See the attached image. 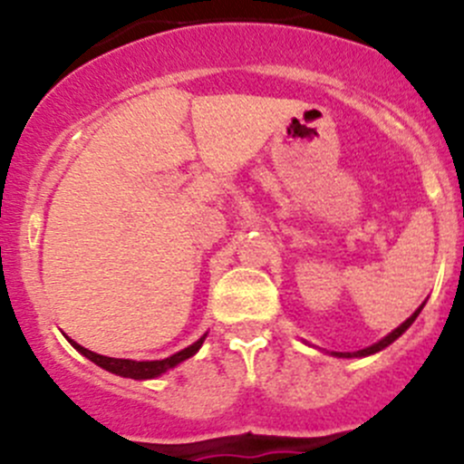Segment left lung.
I'll list each match as a JSON object with an SVG mask.
<instances>
[{"label":"left lung","mask_w":464,"mask_h":464,"mask_svg":"<svg viewBox=\"0 0 464 464\" xmlns=\"http://www.w3.org/2000/svg\"><path fill=\"white\" fill-rule=\"evenodd\" d=\"M422 307H424V303H422V305L418 307V310L413 312V314L409 316V319H406L404 323H401L400 327H395V330H392L391 334H386V336H383L382 341H377V343L368 345V348H363V350H357V353H330V354H332V357H341V359H354V357H368V354H375V353H379V350L388 348V345H391L392 341L400 339V336L404 334V332L409 330L411 325H413V321L418 319V314H420V312H422Z\"/></svg>","instance_id":"left-lung-1"}]
</instances>
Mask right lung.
<instances>
[{
	"mask_svg": "<svg viewBox=\"0 0 464 464\" xmlns=\"http://www.w3.org/2000/svg\"><path fill=\"white\" fill-rule=\"evenodd\" d=\"M204 339H206V334L202 336V339L195 341L193 345H188V348L179 350V353H175L172 357H168V359H157V362H132V359L105 357V354H98V353H92V350L82 348V345H78L76 341H72V339H69V343H72L73 348L82 354V357H87L89 362H93L96 366H101L102 371H110V372H114V375L130 377V379H154V377L163 375V372H168L170 368L179 366V363L186 362V359L193 357V354L202 348Z\"/></svg>",
	"mask_w": 464,
	"mask_h": 464,
	"instance_id": "obj_1",
	"label": "right lung"
}]
</instances>
